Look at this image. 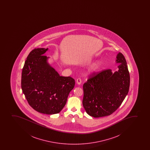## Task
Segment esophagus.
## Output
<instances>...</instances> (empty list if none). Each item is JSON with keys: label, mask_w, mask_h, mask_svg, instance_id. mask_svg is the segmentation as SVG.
I'll use <instances>...</instances> for the list:
<instances>
[{"label": "esophagus", "mask_w": 150, "mask_h": 150, "mask_svg": "<svg viewBox=\"0 0 150 150\" xmlns=\"http://www.w3.org/2000/svg\"><path fill=\"white\" fill-rule=\"evenodd\" d=\"M81 79H76V83H77V84H80L81 83Z\"/></svg>", "instance_id": "esophagus-1"}]
</instances>
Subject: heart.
Masks as SVG:
<instances>
[{
  "mask_svg": "<svg viewBox=\"0 0 150 150\" xmlns=\"http://www.w3.org/2000/svg\"><path fill=\"white\" fill-rule=\"evenodd\" d=\"M102 63L100 61V60L96 61V62H95L89 68L87 74H94L98 72L100 70L101 67H102Z\"/></svg>",
  "mask_w": 150,
  "mask_h": 150,
  "instance_id": "1",
  "label": "heart"
}]
</instances>
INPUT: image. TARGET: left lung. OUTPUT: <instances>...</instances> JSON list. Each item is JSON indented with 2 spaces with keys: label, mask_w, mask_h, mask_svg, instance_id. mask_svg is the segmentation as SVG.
I'll list each match as a JSON object with an SVG mask.
<instances>
[{
  "label": "left lung",
  "mask_w": 150,
  "mask_h": 150,
  "mask_svg": "<svg viewBox=\"0 0 150 150\" xmlns=\"http://www.w3.org/2000/svg\"><path fill=\"white\" fill-rule=\"evenodd\" d=\"M114 73L110 69L91 74L83 85V106L86 113L94 117L109 115L115 112L129 92L130 76L124 55L119 52Z\"/></svg>",
  "instance_id": "1"
}]
</instances>
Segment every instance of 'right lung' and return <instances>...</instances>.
Instances as JSON below:
<instances>
[{
	"instance_id": "right-lung-1",
	"label": "right lung",
	"mask_w": 150,
	"mask_h": 150,
	"mask_svg": "<svg viewBox=\"0 0 150 150\" xmlns=\"http://www.w3.org/2000/svg\"><path fill=\"white\" fill-rule=\"evenodd\" d=\"M48 48L33 50L27 57L22 71L21 86L26 100L37 112L47 115L62 110L75 81L62 76L47 62L43 55Z\"/></svg>"
}]
</instances>
